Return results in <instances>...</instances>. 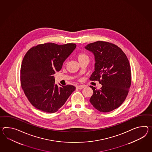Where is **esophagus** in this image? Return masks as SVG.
<instances>
[{"instance_id": "obj_1", "label": "esophagus", "mask_w": 152, "mask_h": 152, "mask_svg": "<svg viewBox=\"0 0 152 152\" xmlns=\"http://www.w3.org/2000/svg\"><path fill=\"white\" fill-rule=\"evenodd\" d=\"M84 87H85V86L84 85H78L76 86V88L78 89H82Z\"/></svg>"}]
</instances>
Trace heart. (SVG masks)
<instances>
[{
    "label": "heart",
    "instance_id": "heart-1",
    "mask_svg": "<svg viewBox=\"0 0 152 152\" xmlns=\"http://www.w3.org/2000/svg\"><path fill=\"white\" fill-rule=\"evenodd\" d=\"M86 58H88V56L85 53H80L77 55V59L78 61L83 59Z\"/></svg>",
    "mask_w": 152,
    "mask_h": 152
}]
</instances>
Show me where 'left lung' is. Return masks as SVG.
<instances>
[{
    "mask_svg": "<svg viewBox=\"0 0 152 152\" xmlns=\"http://www.w3.org/2000/svg\"><path fill=\"white\" fill-rule=\"evenodd\" d=\"M95 58L94 71L91 81H98L100 89L91 86L93 91L89 101L96 110L103 113L113 111L126 99L131 83V67L121 49L111 43L97 41L87 45Z\"/></svg>",
    "mask_w": 152,
    "mask_h": 152,
    "instance_id": "8db88e82",
    "label": "left lung"
}]
</instances>
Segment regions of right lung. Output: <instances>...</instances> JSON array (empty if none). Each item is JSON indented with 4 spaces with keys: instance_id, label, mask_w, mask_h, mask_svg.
<instances>
[{
    "instance_id": "right-lung-1",
    "label": "right lung",
    "mask_w": 152,
    "mask_h": 152,
    "mask_svg": "<svg viewBox=\"0 0 152 152\" xmlns=\"http://www.w3.org/2000/svg\"><path fill=\"white\" fill-rule=\"evenodd\" d=\"M75 43H47L34 46L26 53L20 70L21 85L31 104L41 111H58L74 91L72 85L55 83L53 75L76 48Z\"/></svg>"
}]
</instances>
